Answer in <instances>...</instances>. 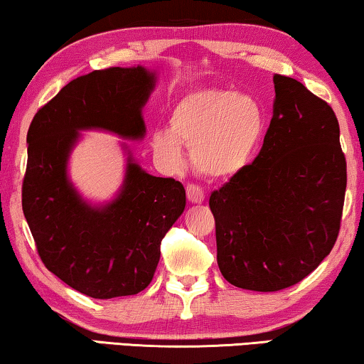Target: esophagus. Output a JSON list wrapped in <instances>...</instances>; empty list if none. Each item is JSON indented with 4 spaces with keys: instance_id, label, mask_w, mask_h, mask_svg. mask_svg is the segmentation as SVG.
<instances>
[{
    "instance_id": "esophagus-1",
    "label": "esophagus",
    "mask_w": 364,
    "mask_h": 364,
    "mask_svg": "<svg viewBox=\"0 0 364 364\" xmlns=\"http://www.w3.org/2000/svg\"><path fill=\"white\" fill-rule=\"evenodd\" d=\"M186 196L189 199V203L201 204L204 201L206 193H204V189L201 186H198V184H186Z\"/></svg>"
}]
</instances>
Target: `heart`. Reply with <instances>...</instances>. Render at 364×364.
Segmentation results:
<instances>
[{
	"label": "heart",
	"instance_id": "b5f03b06",
	"mask_svg": "<svg viewBox=\"0 0 364 364\" xmlns=\"http://www.w3.org/2000/svg\"><path fill=\"white\" fill-rule=\"evenodd\" d=\"M264 114L254 99L232 90L206 89L178 102L170 130L151 136L153 150L170 165H180L181 145L191 148L193 166L201 175L231 176L242 170L257 150Z\"/></svg>",
	"mask_w": 364,
	"mask_h": 364
}]
</instances>
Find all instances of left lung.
I'll list each match as a JSON object with an SVG mask.
<instances>
[{"mask_svg":"<svg viewBox=\"0 0 364 364\" xmlns=\"http://www.w3.org/2000/svg\"><path fill=\"white\" fill-rule=\"evenodd\" d=\"M274 85L259 155L209 198L219 270L255 291L284 290L318 267L336 242L346 191L333 109L291 77L275 74Z\"/></svg>","mask_w":364,"mask_h":364,"instance_id":"left-lung-1","label":"left lung"}]
</instances>
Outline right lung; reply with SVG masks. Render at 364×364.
<instances>
[{"label":"right lung","instance_id":"right-lung-1","mask_svg":"<svg viewBox=\"0 0 364 364\" xmlns=\"http://www.w3.org/2000/svg\"><path fill=\"white\" fill-rule=\"evenodd\" d=\"M155 87L145 68H109L70 80L36 112L28 130L23 213L46 269L92 299L135 295L150 285L165 234L186 193L151 176L129 156L124 188L104 208L84 203L68 180L79 130L141 138V107Z\"/></svg>","mask_w":364,"mask_h":364}]
</instances>
